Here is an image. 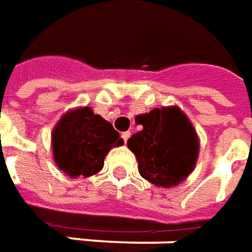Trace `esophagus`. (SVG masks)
Returning <instances> with one entry per match:
<instances>
[{"label": "esophagus", "instance_id": "esophagus-1", "mask_svg": "<svg viewBox=\"0 0 252 252\" xmlns=\"http://www.w3.org/2000/svg\"><path fill=\"white\" fill-rule=\"evenodd\" d=\"M121 136H123V139H124V142L126 143V140L129 139V136H131V132H129V131H126V132H123Z\"/></svg>", "mask_w": 252, "mask_h": 252}]
</instances>
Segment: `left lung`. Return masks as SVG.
Returning <instances> with one entry per match:
<instances>
[{
	"mask_svg": "<svg viewBox=\"0 0 252 252\" xmlns=\"http://www.w3.org/2000/svg\"><path fill=\"white\" fill-rule=\"evenodd\" d=\"M143 126L126 145L138 160L139 174L158 188H172L190 175L198 157V136L179 107L153 109L136 116Z\"/></svg>",
	"mask_w": 252,
	"mask_h": 252,
	"instance_id": "8db88e82",
	"label": "left lung"
}]
</instances>
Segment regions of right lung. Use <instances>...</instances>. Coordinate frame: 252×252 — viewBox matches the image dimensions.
I'll return each instance as SVG.
<instances>
[{"mask_svg":"<svg viewBox=\"0 0 252 252\" xmlns=\"http://www.w3.org/2000/svg\"><path fill=\"white\" fill-rule=\"evenodd\" d=\"M121 145L124 140L112 124L88 106L63 114L52 131L54 161L70 178L97 174L110 149Z\"/></svg>","mask_w":252,"mask_h":252,"instance_id":"1","label":"right lung"}]
</instances>
